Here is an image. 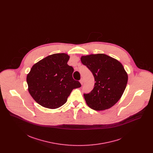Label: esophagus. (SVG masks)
<instances>
[{"instance_id": "obj_1", "label": "esophagus", "mask_w": 153, "mask_h": 153, "mask_svg": "<svg viewBox=\"0 0 153 153\" xmlns=\"http://www.w3.org/2000/svg\"><path fill=\"white\" fill-rule=\"evenodd\" d=\"M80 83L81 85H83V83H84V79L82 78L81 79V80H80Z\"/></svg>"}]
</instances>
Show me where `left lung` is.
<instances>
[{"label": "left lung", "mask_w": 153, "mask_h": 153, "mask_svg": "<svg viewBox=\"0 0 153 153\" xmlns=\"http://www.w3.org/2000/svg\"><path fill=\"white\" fill-rule=\"evenodd\" d=\"M81 61L95 78L94 89L84 94L88 105L96 111L111 108L120 99L127 84L128 75L123 66L104 54L82 56Z\"/></svg>", "instance_id": "1"}]
</instances>
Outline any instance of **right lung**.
Returning a JSON list of instances; mask_svg holds the SVG:
<instances>
[{
	"label": "right lung",
	"mask_w": 153,
	"mask_h": 153,
	"mask_svg": "<svg viewBox=\"0 0 153 153\" xmlns=\"http://www.w3.org/2000/svg\"><path fill=\"white\" fill-rule=\"evenodd\" d=\"M65 53L50 55L32 66L27 76L30 94L42 107L56 109L65 103L73 89L81 86L72 77L74 69Z\"/></svg>",
	"instance_id": "1"
}]
</instances>
